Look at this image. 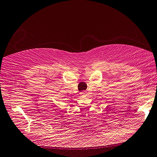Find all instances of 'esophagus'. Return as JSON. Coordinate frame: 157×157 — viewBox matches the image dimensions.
I'll return each mask as SVG.
<instances>
[{
	"mask_svg": "<svg viewBox=\"0 0 157 157\" xmlns=\"http://www.w3.org/2000/svg\"><path fill=\"white\" fill-rule=\"evenodd\" d=\"M85 94H86L85 91H82V92H80V95H82V96H84Z\"/></svg>",
	"mask_w": 157,
	"mask_h": 157,
	"instance_id": "esophagus-1",
	"label": "esophagus"
}]
</instances>
